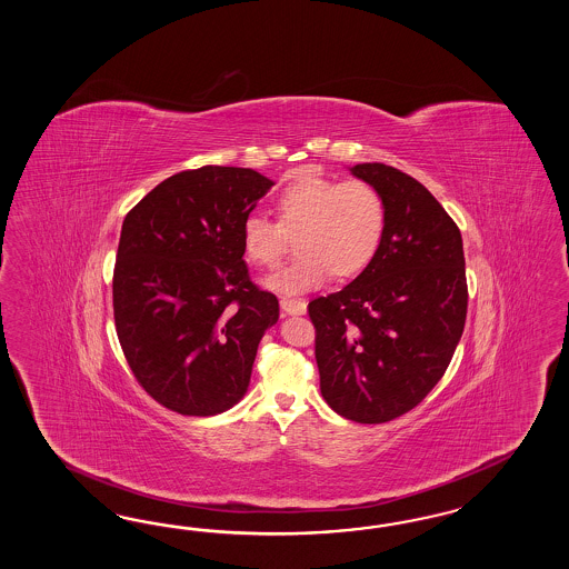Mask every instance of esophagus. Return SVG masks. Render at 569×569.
<instances>
[{"label": "esophagus", "instance_id": "obj_1", "mask_svg": "<svg viewBox=\"0 0 569 569\" xmlns=\"http://www.w3.org/2000/svg\"><path fill=\"white\" fill-rule=\"evenodd\" d=\"M279 305H281V310H283L286 315H305V312H307V302H305V300H298V298L283 296V298L279 300Z\"/></svg>", "mask_w": 569, "mask_h": 569}]
</instances>
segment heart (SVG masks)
Wrapping results in <instances>:
<instances>
[{
	"label": "heart",
	"mask_w": 569,
	"mask_h": 569,
	"mask_svg": "<svg viewBox=\"0 0 569 569\" xmlns=\"http://www.w3.org/2000/svg\"><path fill=\"white\" fill-rule=\"evenodd\" d=\"M277 221L252 212L241 224V248L250 262L273 269L298 236L292 262L269 277L267 288L307 292L336 273L359 276L378 254L388 224L381 191L362 179L300 174L276 196Z\"/></svg>",
	"instance_id": "1"
}]
</instances>
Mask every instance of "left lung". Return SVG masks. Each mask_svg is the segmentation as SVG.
Wrapping results in <instances>:
<instances>
[{
    "mask_svg": "<svg viewBox=\"0 0 569 569\" xmlns=\"http://www.w3.org/2000/svg\"><path fill=\"white\" fill-rule=\"evenodd\" d=\"M352 172L388 207L378 254L340 292L309 302L321 395L357 423L409 413L442 379L467 317L463 240L442 204L407 172Z\"/></svg>",
    "mask_w": 569,
    "mask_h": 569,
    "instance_id": "left-lung-1",
    "label": "left lung"
}]
</instances>
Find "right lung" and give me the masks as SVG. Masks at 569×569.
<instances>
[{
    "label": "right lung",
    "mask_w": 569,
    "mask_h": 569,
    "mask_svg": "<svg viewBox=\"0 0 569 569\" xmlns=\"http://www.w3.org/2000/svg\"><path fill=\"white\" fill-rule=\"evenodd\" d=\"M273 186L252 169L200 167L158 183L122 221L114 326L139 386L172 413L208 417L240 400L276 293L243 262L241 224Z\"/></svg>",
    "instance_id": "add662e5"
}]
</instances>
